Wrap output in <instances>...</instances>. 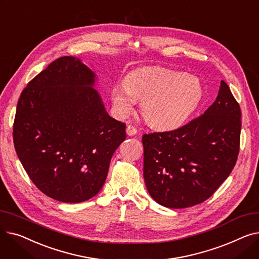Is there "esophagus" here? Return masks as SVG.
Instances as JSON below:
<instances>
[{
  "instance_id": "34e87169",
  "label": "esophagus",
  "mask_w": 259,
  "mask_h": 259,
  "mask_svg": "<svg viewBox=\"0 0 259 259\" xmlns=\"http://www.w3.org/2000/svg\"><path fill=\"white\" fill-rule=\"evenodd\" d=\"M138 133V129L135 128L133 125H128L127 127V134L129 135V137H133V135H135Z\"/></svg>"
}]
</instances>
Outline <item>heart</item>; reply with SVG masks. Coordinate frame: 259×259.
<instances>
[{
    "label": "heart",
    "instance_id": "1",
    "mask_svg": "<svg viewBox=\"0 0 259 259\" xmlns=\"http://www.w3.org/2000/svg\"><path fill=\"white\" fill-rule=\"evenodd\" d=\"M202 98L198 77L167 68H143L128 74L125 85L111 90V100L120 116L129 115L135 101L149 125L158 129L178 127L190 116Z\"/></svg>",
    "mask_w": 259,
    "mask_h": 259
}]
</instances>
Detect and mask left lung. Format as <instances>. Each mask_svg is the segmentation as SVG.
Instances as JSON below:
<instances>
[{"label": "left lung", "mask_w": 259, "mask_h": 259, "mask_svg": "<svg viewBox=\"0 0 259 259\" xmlns=\"http://www.w3.org/2000/svg\"><path fill=\"white\" fill-rule=\"evenodd\" d=\"M240 117L239 104L222 80L205 113L178 129L144 134V179L152 198L181 209L211 197L236 164Z\"/></svg>", "instance_id": "left-lung-1"}]
</instances>
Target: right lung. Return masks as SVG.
<instances>
[{
  "label": "right lung",
  "instance_id": "1",
  "mask_svg": "<svg viewBox=\"0 0 259 259\" xmlns=\"http://www.w3.org/2000/svg\"><path fill=\"white\" fill-rule=\"evenodd\" d=\"M94 73L74 57H62L21 93L13 144L36 188L62 202H81L102 189L126 125L109 115Z\"/></svg>",
  "mask_w": 259,
  "mask_h": 259
}]
</instances>
